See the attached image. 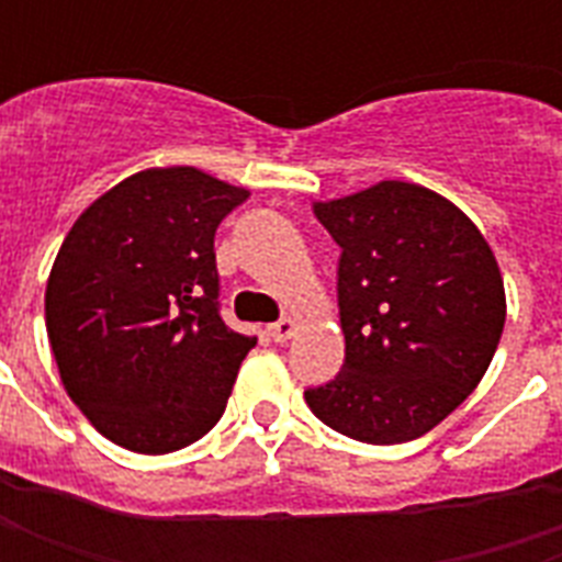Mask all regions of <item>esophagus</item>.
<instances>
[{"instance_id":"34e87169","label":"esophagus","mask_w":562,"mask_h":562,"mask_svg":"<svg viewBox=\"0 0 562 562\" xmlns=\"http://www.w3.org/2000/svg\"><path fill=\"white\" fill-rule=\"evenodd\" d=\"M268 334L273 337V342H285L294 337V322L292 318H280V322H273L268 328Z\"/></svg>"}]
</instances>
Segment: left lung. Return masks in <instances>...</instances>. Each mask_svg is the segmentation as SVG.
<instances>
[{"label":"left lung","instance_id":"1","mask_svg":"<svg viewBox=\"0 0 562 562\" xmlns=\"http://www.w3.org/2000/svg\"><path fill=\"white\" fill-rule=\"evenodd\" d=\"M340 246L346 361L306 406L370 446L418 439L467 401L491 367L506 289L491 246L460 207L403 180L316 201Z\"/></svg>","mask_w":562,"mask_h":562}]
</instances>
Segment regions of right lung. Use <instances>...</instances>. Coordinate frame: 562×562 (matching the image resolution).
Segmentation results:
<instances>
[{"instance_id":"obj_1","label":"right lung","mask_w":562,"mask_h":562,"mask_svg":"<svg viewBox=\"0 0 562 562\" xmlns=\"http://www.w3.org/2000/svg\"><path fill=\"white\" fill-rule=\"evenodd\" d=\"M249 192L173 165L83 210L56 252L44 318L68 397L138 454L192 446L225 413L256 337L220 316L213 237Z\"/></svg>"}]
</instances>
